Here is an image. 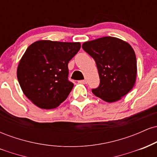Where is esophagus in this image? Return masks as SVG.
<instances>
[{
    "mask_svg": "<svg viewBox=\"0 0 157 157\" xmlns=\"http://www.w3.org/2000/svg\"><path fill=\"white\" fill-rule=\"evenodd\" d=\"M78 82H80V83H82V84H86V83H87V80H79Z\"/></svg>",
    "mask_w": 157,
    "mask_h": 157,
    "instance_id": "esophagus-1",
    "label": "esophagus"
}]
</instances>
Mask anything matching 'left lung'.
Masks as SVG:
<instances>
[{
	"label": "left lung",
	"instance_id": "8db88e82",
	"mask_svg": "<svg viewBox=\"0 0 157 157\" xmlns=\"http://www.w3.org/2000/svg\"><path fill=\"white\" fill-rule=\"evenodd\" d=\"M85 52L96 62L100 86L92 89L95 96L108 102H116L134 87L136 58L131 45L121 39L103 37L85 42Z\"/></svg>",
	"mask_w": 157,
	"mask_h": 157
}]
</instances>
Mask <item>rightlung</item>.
<instances>
[{"label": "right lung", "instance_id": "add662e5", "mask_svg": "<svg viewBox=\"0 0 157 157\" xmlns=\"http://www.w3.org/2000/svg\"><path fill=\"white\" fill-rule=\"evenodd\" d=\"M80 48L79 42L38 40L20 60L17 77L23 94L43 109H52L67 98L74 84L68 63Z\"/></svg>", "mask_w": 157, "mask_h": 157}]
</instances>
